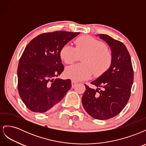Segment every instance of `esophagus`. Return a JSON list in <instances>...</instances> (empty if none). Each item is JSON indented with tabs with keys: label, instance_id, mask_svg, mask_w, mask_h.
Here are the masks:
<instances>
[{
	"label": "esophagus",
	"instance_id": "obj_1",
	"mask_svg": "<svg viewBox=\"0 0 146 146\" xmlns=\"http://www.w3.org/2000/svg\"><path fill=\"white\" fill-rule=\"evenodd\" d=\"M71 83H72V86L74 88L75 86H76L77 84V82H76V81H74V80H72V82H71Z\"/></svg>",
	"mask_w": 146,
	"mask_h": 146
}]
</instances>
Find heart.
Listing matches in <instances>:
<instances>
[{
  "mask_svg": "<svg viewBox=\"0 0 146 146\" xmlns=\"http://www.w3.org/2000/svg\"><path fill=\"white\" fill-rule=\"evenodd\" d=\"M75 47L66 44L61 47L60 56L64 63L72 64L82 56V63L68 67L64 74L75 80L90 78L94 74L101 76L111 66L112 54L104 42L90 36H82L75 41Z\"/></svg>",
  "mask_w": 146,
  "mask_h": 146,
  "instance_id": "heart-1",
  "label": "heart"
}]
</instances>
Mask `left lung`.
Returning <instances> with one entry per match:
<instances>
[{"mask_svg":"<svg viewBox=\"0 0 146 146\" xmlns=\"http://www.w3.org/2000/svg\"><path fill=\"white\" fill-rule=\"evenodd\" d=\"M98 35L111 48L112 63L107 71L91 83L98 89L85 85L86 90L82 101L91 117L105 120L116 116L125 107L131 94L134 74L125 46L107 35Z\"/></svg>","mask_w":146,"mask_h":146,"instance_id":"1","label":"left lung"}]
</instances>
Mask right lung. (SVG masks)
I'll return each instance as SVG.
<instances>
[{"label": "right lung", "instance_id": "right-lung-1", "mask_svg": "<svg viewBox=\"0 0 146 146\" xmlns=\"http://www.w3.org/2000/svg\"><path fill=\"white\" fill-rule=\"evenodd\" d=\"M80 32L56 31L33 38L22 54L17 68V89L30 110L44 113L54 109L71 88L70 79L57 77L64 70L61 47Z\"/></svg>", "mask_w": 146, "mask_h": 146}]
</instances>
